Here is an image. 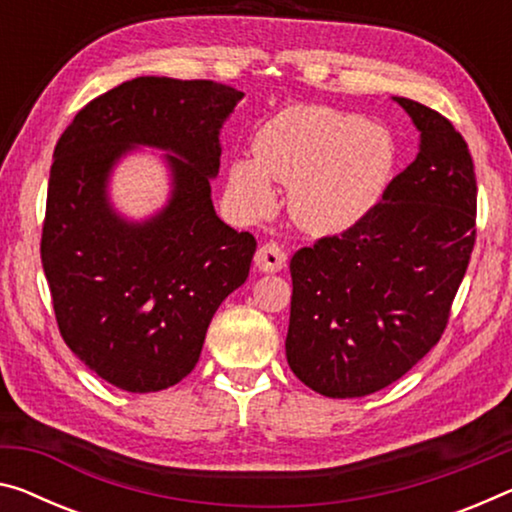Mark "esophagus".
<instances>
[{"mask_svg": "<svg viewBox=\"0 0 512 512\" xmlns=\"http://www.w3.org/2000/svg\"><path fill=\"white\" fill-rule=\"evenodd\" d=\"M254 261L261 272H281L286 267L288 256L277 242H265V245L258 247Z\"/></svg>", "mask_w": 512, "mask_h": 512, "instance_id": "1", "label": "esophagus"}]
</instances>
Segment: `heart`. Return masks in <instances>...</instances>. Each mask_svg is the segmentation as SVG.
Segmentation results:
<instances>
[{"label": "heart", "instance_id": "obj_1", "mask_svg": "<svg viewBox=\"0 0 512 512\" xmlns=\"http://www.w3.org/2000/svg\"><path fill=\"white\" fill-rule=\"evenodd\" d=\"M393 141L382 125L329 107H288L258 128L254 160L229 169V194L245 217L277 206L274 183L288 185V208L309 233L348 231L371 212L393 171Z\"/></svg>", "mask_w": 512, "mask_h": 512}]
</instances>
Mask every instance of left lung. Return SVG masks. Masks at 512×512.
Returning <instances> with one entry per match:
<instances>
[{
    "label": "left lung",
    "instance_id": "obj_1",
    "mask_svg": "<svg viewBox=\"0 0 512 512\" xmlns=\"http://www.w3.org/2000/svg\"><path fill=\"white\" fill-rule=\"evenodd\" d=\"M421 144L382 201L290 261L288 366L327 398H361L403 377L442 338L476 242L467 141L421 102L393 98Z\"/></svg>",
    "mask_w": 512,
    "mask_h": 512
}]
</instances>
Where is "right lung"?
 Instances as JSON below:
<instances>
[{
  "label": "right lung",
  "mask_w": 512,
  "mask_h": 512,
  "mask_svg": "<svg viewBox=\"0 0 512 512\" xmlns=\"http://www.w3.org/2000/svg\"><path fill=\"white\" fill-rule=\"evenodd\" d=\"M242 96L210 80L137 77L82 107L54 148L41 238L54 316L68 348L123 391L190 375L219 304L249 277L254 235L224 224L210 199L219 130ZM137 145L168 151L172 196L128 223L106 183Z\"/></svg>",
  "instance_id": "obj_1"
}]
</instances>
